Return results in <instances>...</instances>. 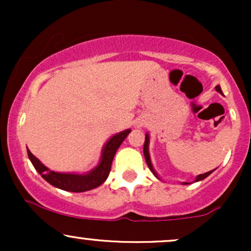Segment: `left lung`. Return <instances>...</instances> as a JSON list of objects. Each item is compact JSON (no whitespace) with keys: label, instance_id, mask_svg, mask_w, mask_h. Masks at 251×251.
<instances>
[{"label":"left lung","instance_id":"obj_1","mask_svg":"<svg viewBox=\"0 0 251 251\" xmlns=\"http://www.w3.org/2000/svg\"><path fill=\"white\" fill-rule=\"evenodd\" d=\"M216 91L220 92V93H222V89H221V86H220V85L216 86ZM149 144H150V137H149V134L146 133V135H145V143H144V155H145V160H146V164H148L149 169L151 170L152 174H153V175L155 176V177H157L158 179H159V176L157 175V172L154 171L153 166H152L151 158H150V153H149ZM212 171H214V170H211V171H209V172H205V174H203V175L197 176V178H196V180H195V181H200V180L205 179V178L208 177L209 175H211V174H212ZM183 184H184V185H186V184H189V183H186V181H185V183H183Z\"/></svg>","mask_w":251,"mask_h":251}]
</instances>
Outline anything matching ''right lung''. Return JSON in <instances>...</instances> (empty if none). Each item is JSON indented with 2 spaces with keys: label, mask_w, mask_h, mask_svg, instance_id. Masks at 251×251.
Here are the masks:
<instances>
[{
  "label": "right lung",
  "mask_w": 251,
  "mask_h": 251,
  "mask_svg": "<svg viewBox=\"0 0 251 251\" xmlns=\"http://www.w3.org/2000/svg\"><path fill=\"white\" fill-rule=\"evenodd\" d=\"M129 132H131V129H125V131L114 134L103 146L101 158H100V163L98 164V166L85 175L61 174V172L51 171L47 166L43 165L29 150H27L28 157H29L30 162L36 171L50 185L55 186L57 189L65 190V191L85 192L88 191V190L98 188L107 179L114 154H116L117 150L119 149V146L122 145V143L125 140Z\"/></svg>",
  "instance_id": "right-lung-1"
}]
</instances>
